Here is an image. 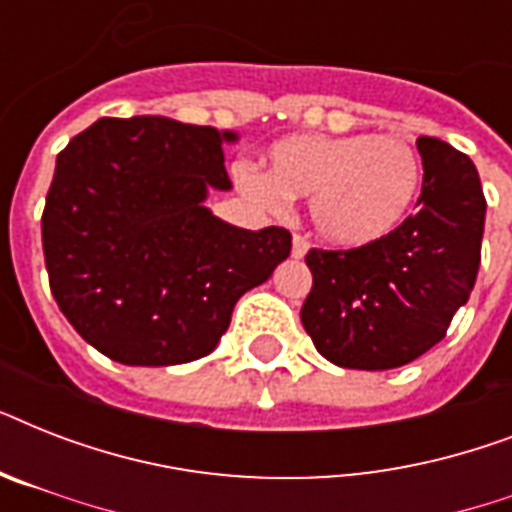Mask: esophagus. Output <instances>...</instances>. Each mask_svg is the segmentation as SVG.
Returning <instances> with one entry per match:
<instances>
[{
    "instance_id": "34e87169",
    "label": "esophagus",
    "mask_w": 512,
    "mask_h": 512,
    "mask_svg": "<svg viewBox=\"0 0 512 512\" xmlns=\"http://www.w3.org/2000/svg\"><path fill=\"white\" fill-rule=\"evenodd\" d=\"M308 249H311V244H308V239L305 236H292V257H305L308 255Z\"/></svg>"
}]
</instances>
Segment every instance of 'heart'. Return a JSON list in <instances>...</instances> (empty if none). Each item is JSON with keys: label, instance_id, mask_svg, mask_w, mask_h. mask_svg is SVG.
<instances>
[{"label": "heart", "instance_id": "b5f03b06", "mask_svg": "<svg viewBox=\"0 0 512 512\" xmlns=\"http://www.w3.org/2000/svg\"><path fill=\"white\" fill-rule=\"evenodd\" d=\"M268 170L239 162L233 180L263 209L311 199L321 239L340 249H366L390 239L409 220L422 191V159L412 143L377 132H303L276 140Z\"/></svg>", "mask_w": 512, "mask_h": 512}]
</instances>
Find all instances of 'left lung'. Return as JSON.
I'll use <instances>...</instances> for the list:
<instances>
[{
  "mask_svg": "<svg viewBox=\"0 0 512 512\" xmlns=\"http://www.w3.org/2000/svg\"><path fill=\"white\" fill-rule=\"evenodd\" d=\"M417 212L390 239L366 249H311L305 332L345 369H396L446 337L468 303L481 265L486 199L476 164L438 138H417Z\"/></svg>",
  "mask_w": 512,
  "mask_h": 512,
  "instance_id": "obj_1",
  "label": "left lung"
}]
</instances>
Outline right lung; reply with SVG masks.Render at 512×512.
Wrapping results in <instances>:
<instances>
[{
    "label": "right lung",
    "mask_w": 512,
    "mask_h": 512,
    "mask_svg": "<svg viewBox=\"0 0 512 512\" xmlns=\"http://www.w3.org/2000/svg\"><path fill=\"white\" fill-rule=\"evenodd\" d=\"M239 135L167 116L98 119L58 154L42 215L55 303L103 356L188 364L217 348L233 305L287 260L284 228L247 231L204 207L231 191Z\"/></svg>",
    "instance_id": "right-lung-1"
}]
</instances>
